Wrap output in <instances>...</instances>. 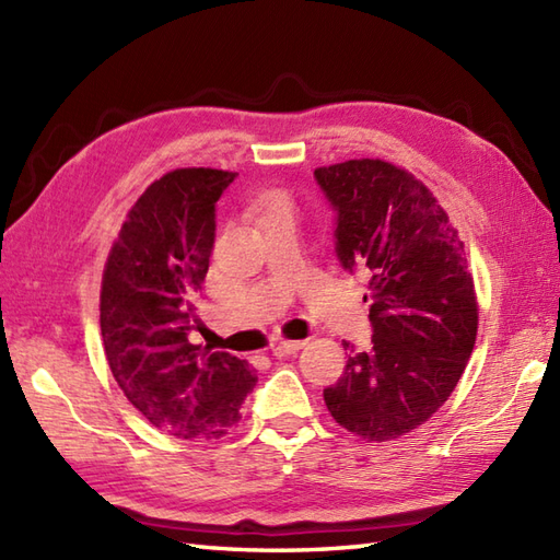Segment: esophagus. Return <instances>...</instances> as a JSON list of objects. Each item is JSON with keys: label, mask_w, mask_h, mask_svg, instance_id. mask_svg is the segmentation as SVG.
Returning <instances> with one entry per match:
<instances>
[{"label": "esophagus", "mask_w": 560, "mask_h": 560, "mask_svg": "<svg viewBox=\"0 0 560 560\" xmlns=\"http://www.w3.org/2000/svg\"><path fill=\"white\" fill-rule=\"evenodd\" d=\"M301 347H303V341H279L271 353L277 355V359H287V355L295 353Z\"/></svg>", "instance_id": "obj_1"}]
</instances>
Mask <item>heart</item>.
Returning <instances> with one entry per match:
<instances>
[{
    "mask_svg": "<svg viewBox=\"0 0 560 560\" xmlns=\"http://www.w3.org/2000/svg\"><path fill=\"white\" fill-rule=\"evenodd\" d=\"M265 207H267V211H271V209L291 207V201H289V197H287V195H281V192H273V195H269V197H267Z\"/></svg>",
    "mask_w": 560,
    "mask_h": 560,
    "instance_id": "heart-1",
    "label": "heart"
}]
</instances>
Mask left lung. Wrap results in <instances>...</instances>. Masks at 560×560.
<instances>
[{
    "label": "left lung",
    "instance_id": "left-lung-1",
    "mask_svg": "<svg viewBox=\"0 0 560 560\" xmlns=\"http://www.w3.org/2000/svg\"><path fill=\"white\" fill-rule=\"evenodd\" d=\"M335 211L341 267H368L373 347L349 349L325 404L365 440L413 431L457 387L477 341L479 307L464 243L445 209L407 171L380 159L317 168Z\"/></svg>",
    "mask_w": 560,
    "mask_h": 560
}]
</instances>
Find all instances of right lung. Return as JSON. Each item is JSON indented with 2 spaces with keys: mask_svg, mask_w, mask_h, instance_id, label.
Instances as JSON below:
<instances>
[{
  "mask_svg": "<svg viewBox=\"0 0 560 560\" xmlns=\"http://www.w3.org/2000/svg\"><path fill=\"white\" fill-rule=\"evenodd\" d=\"M237 173L177 168L129 209L105 261V359L132 407L159 431L221 438L241 421L257 375L225 351L189 343L217 237V201Z\"/></svg>",
  "mask_w": 560,
  "mask_h": 560,
  "instance_id": "obj_1",
  "label": "right lung"
}]
</instances>
